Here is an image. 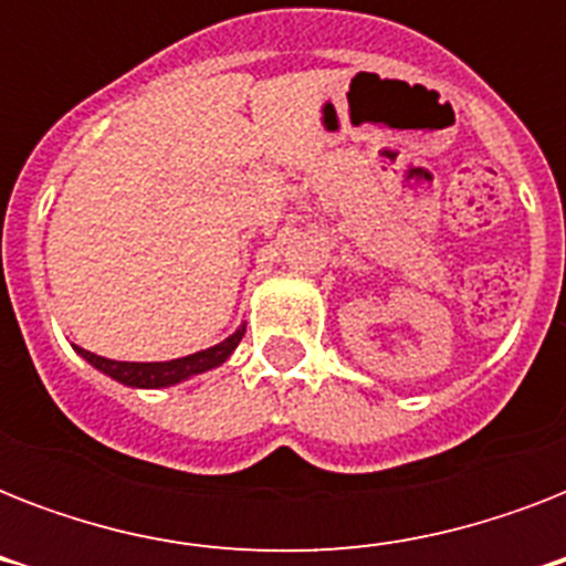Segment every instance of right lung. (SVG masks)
Instances as JSON below:
<instances>
[{
  "label": "right lung",
  "instance_id": "add662e5",
  "mask_svg": "<svg viewBox=\"0 0 566 566\" xmlns=\"http://www.w3.org/2000/svg\"><path fill=\"white\" fill-rule=\"evenodd\" d=\"M243 335H247V326H240L234 335H229L222 344L211 346V349L185 355V358H172V361H111V358L87 353L82 346H75V353L82 355L91 367H96L99 373H105V376H111L114 381H119V385L155 390V387L179 385V381H188V378L199 376V373H208L213 370V367H220V364L238 349L240 337Z\"/></svg>",
  "mask_w": 566,
  "mask_h": 566
}]
</instances>
